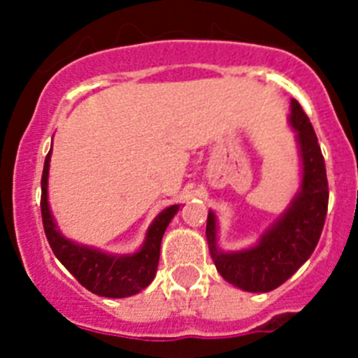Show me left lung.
I'll return each mask as SVG.
<instances>
[{"mask_svg": "<svg viewBox=\"0 0 358 358\" xmlns=\"http://www.w3.org/2000/svg\"><path fill=\"white\" fill-rule=\"evenodd\" d=\"M290 125L301 152V188L287 211L271 226L255 248L224 252L217 248V218L208 213L206 236L220 276L248 292H268L285 283L314 252L328 211V179L324 157L314 127L297 100L290 102Z\"/></svg>", "mask_w": 358, "mask_h": 358, "instance_id": "left-lung-1", "label": "left lung"}]
</instances>
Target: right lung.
Masks as SVG:
<instances>
[{"instance_id": "obj_1", "label": "right lung", "mask_w": 358, "mask_h": 358, "mask_svg": "<svg viewBox=\"0 0 358 358\" xmlns=\"http://www.w3.org/2000/svg\"><path fill=\"white\" fill-rule=\"evenodd\" d=\"M50 148L44 159L43 177H41V215L46 238L50 242L53 255L68 268L82 287L103 297H127L141 292L150 285L159 264V249L166 226L179 210V204L161 211L147 231L143 248L134 255L115 256L98 249L78 245L61 235L53 222L52 211L48 206V170H50Z\"/></svg>"}]
</instances>
